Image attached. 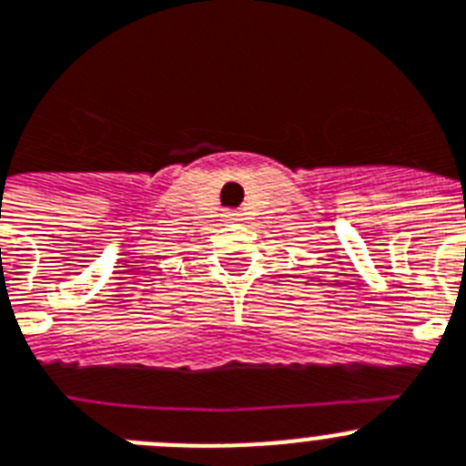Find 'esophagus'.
Listing matches in <instances>:
<instances>
[{"label": "esophagus", "instance_id": "34e87169", "mask_svg": "<svg viewBox=\"0 0 466 466\" xmlns=\"http://www.w3.org/2000/svg\"><path fill=\"white\" fill-rule=\"evenodd\" d=\"M223 220H225V223H237V220H241V213H238V211H225Z\"/></svg>", "mask_w": 466, "mask_h": 466}]
</instances>
